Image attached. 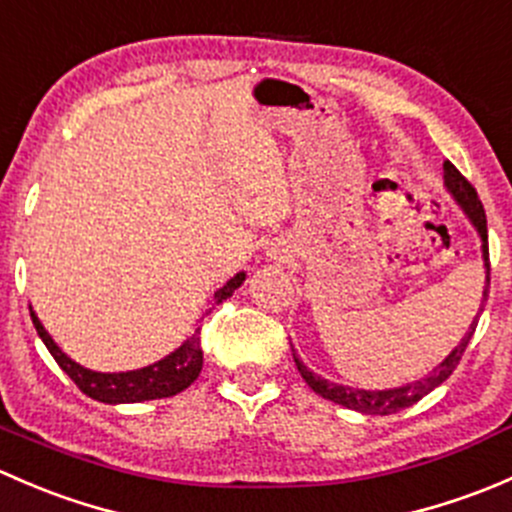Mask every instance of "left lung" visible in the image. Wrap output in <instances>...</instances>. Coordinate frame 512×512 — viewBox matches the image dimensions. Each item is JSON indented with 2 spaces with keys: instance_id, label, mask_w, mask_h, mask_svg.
<instances>
[{
  "instance_id": "8db88e82",
  "label": "left lung",
  "mask_w": 512,
  "mask_h": 512,
  "mask_svg": "<svg viewBox=\"0 0 512 512\" xmlns=\"http://www.w3.org/2000/svg\"><path fill=\"white\" fill-rule=\"evenodd\" d=\"M443 180H446V188L451 190V195L458 200V205H461V208L466 210V215H468V218H471V223L476 225L480 240H483L485 289H483V302H480V307H483L485 299H488V287H490L488 225H485L483 203H480L476 188H473V185L468 183L466 175H463L461 170H458L456 165L451 163V160H446V163H443ZM476 327H478V322H473L471 329H468V332H466V337L461 339V344H458V347L453 349V352L448 354L446 359H443L441 364H438L436 369L431 371V374L423 376V379L414 381V384L401 386V389H389V391L349 389V386L332 384V381H327V379H322V376L312 374V371H309L307 366H304L302 361L297 359V354H294V364H297V371H299V374H302V379L307 381L309 389H312L314 394L322 396V399L334 401V404H342V406H347V409L361 411V414L389 416V414H396V411L409 409V406H414L416 401H421L423 396L431 394V391L436 389V386H441L443 381H446L448 376L453 374V369H456L458 361H461L463 352H466V347H468V342H471V337H473V332H476Z\"/></svg>"
}]
</instances>
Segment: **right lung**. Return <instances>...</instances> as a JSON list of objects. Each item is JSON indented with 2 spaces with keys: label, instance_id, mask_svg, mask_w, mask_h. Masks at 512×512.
I'll use <instances>...</instances> for the list:
<instances>
[{
  "label": "right lung",
  "instance_id": "right-lung-1",
  "mask_svg": "<svg viewBox=\"0 0 512 512\" xmlns=\"http://www.w3.org/2000/svg\"><path fill=\"white\" fill-rule=\"evenodd\" d=\"M245 280V272L232 277L227 285H223L215 292V304H223L227 297H232L237 287ZM215 309V307H213ZM32 312V309H29ZM210 312V309H208ZM32 322L39 332L41 342L46 344L56 364L71 376L76 386L84 391L91 399L103 401V404H136V401H151V399H165V396H175L183 389H188L195 379H198L200 369H203V347H200V327L195 329L193 337L183 342V347L175 349L165 359L156 361V364L146 366V369L136 371H123V374H101V371L84 369L81 364L71 361L69 356L61 352L54 344V339L46 334L41 322L32 312Z\"/></svg>",
  "mask_w": 512,
  "mask_h": 512
}]
</instances>
